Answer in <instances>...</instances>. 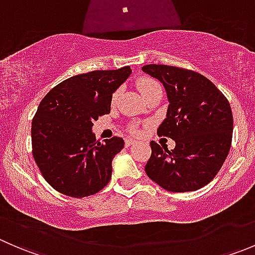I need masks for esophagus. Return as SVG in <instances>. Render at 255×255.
Returning <instances> with one entry per match:
<instances>
[{"mask_svg":"<svg viewBox=\"0 0 255 255\" xmlns=\"http://www.w3.org/2000/svg\"><path fill=\"white\" fill-rule=\"evenodd\" d=\"M134 142H135L134 139H130V138H128V139H126L125 144H126V146H130L132 144H134Z\"/></svg>","mask_w":255,"mask_h":255,"instance_id":"1","label":"esophagus"}]
</instances>
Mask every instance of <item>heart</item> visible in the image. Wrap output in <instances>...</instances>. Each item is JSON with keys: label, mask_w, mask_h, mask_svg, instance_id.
I'll return each instance as SVG.
<instances>
[{"label": "heart", "mask_w": 255, "mask_h": 255, "mask_svg": "<svg viewBox=\"0 0 255 255\" xmlns=\"http://www.w3.org/2000/svg\"><path fill=\"white\" fill-rule=\"evenodd\" d=\"M137 87L138 90H139L140 94L143 95V97L145 99L146 96H149L150 94H153L154 91H156V90H160V85H159V82L156 81V80L151 79V78H148V76H143V78L138 79L137 80ZM117 92H115L112 96V101H115L116 97H117ZM130 132L134 133V134H137L138 133V128L135 127V126H133V127H130Z\"/></svg>", "instance_id": "b5f03b06"}]
</instances>
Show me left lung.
I'll return each instance as SVG.
<instances>
[{"mask_svg": "<svg viewBox=\"0 0 255 255\" xmlns=\"http://www.w3.org/2000/svg\"><path fill=\"white\" fill-rule=\"evenodd\" d=\"M142 70L165 87L170 105L156 133L176 144L168 150L151 140L146 175L171 192L201 189L217 175L232 144L230 102L212 81L194 70L161 64H148Z\"/></svg>", "mask_w": 255, "mask_h": 255, "instance_id": "8db88e82", "label": "left lung"}]
</instances>
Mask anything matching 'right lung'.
Masks as SVG:
<instances>
[{"instance_id": "add662e5", "label": "right lung", "mask_w": 255, "mask_h": 255, "mask_svg": "<svg viewBox=\"0 0 255 255\" xmlns=\"http://www.w3.org/2000/svg\"><path fill=\"white\" fill-rule=\"evenodd\" d=\"M132 70H94L54 86L32 121V153L45 181L76 199L97 194L110 182L112 159L125 145L113 135L96 140L94 121L111 111L112 94Z\"/></svg>"}]
</instances>
